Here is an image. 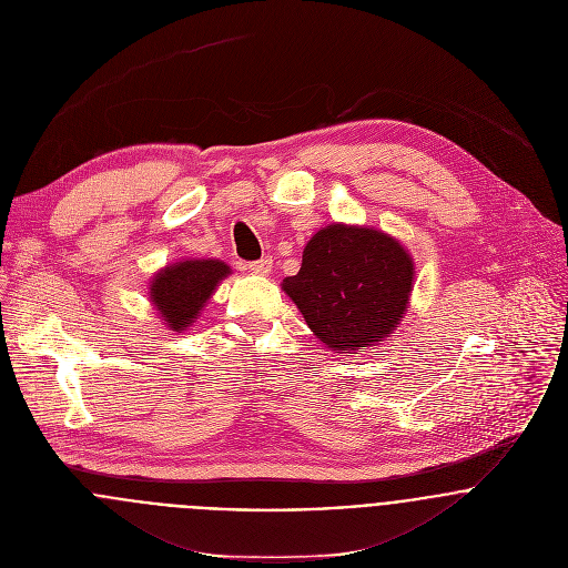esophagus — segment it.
Wrapping results in <instances>:
<instances>
[{
    "mask_svg": "<svg viewBox=\"0 0 568 568\" xmlns=\"http://www.w3.org/2000/svg\"><path fill=\"white\" fill-rule=\"evenodd\" d=\"M246 268H248L251 273H255V275H268V273L273 271V260H271V257H262V260H257V262L246 264Z\"/></svg>",
    "mask_w": 568,
    "mask_h": 568,
    "instance_id": "34e87169",
    "label": "esophagus"
}]
</instances>
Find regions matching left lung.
Here are the masks:
<instances>
[{
  "mask_svg": "<svg viewBox=\"0 0 568 568\" xmlns=\"http://www.w3.org/2000/svg\"><path fill=\"white\" fill-rule=\"evenodd\" d=\"M412 284L414 262L398 240L365 225L331 223L308 240L300 273L282 288L328 352L356 354L394 333Z\"/></svg>",
  "mask_w": 568,
  "mask_h": 568,
  "instance_id": "left-lung-1",
  "label": "left lung"
}]
</instances>
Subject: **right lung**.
<instances>
[{
  "instance_id": "add662e5",
  "label": "right lung",
  "mask_w": 568,
  "mask_h": 568,
  "mask_svg": "<svg viewBox=\"0 0 568 568\" xmlns=\"http://www.w3.org/2000/svg\"><path fill=\"white\" fill-rule=\"evenodd\" d=\"M231 266L219 260H185L161 268L150 282V300L172 331L187 328Z\"/></svg>"
}]
</instances>
